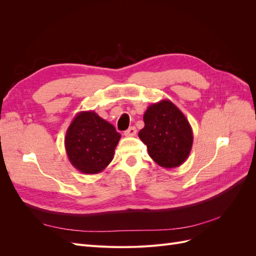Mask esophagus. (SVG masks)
<instances>
[{
  "mask_svg": "<svg viewBox=\"0 0 256 256\" xmlns=\"http://www.w3.org/2000/svg\"><path fill=\"white\" fill-rule=\"evenodd\" d=\"M136 127H129L125 132H124V134H125L126 136H136Z\"/></svg>",
  "mask_w": 256,
  "mask_h": 256,
  "instance_id": "obj_1",
  "label": "esophagus"
}]
</instances>
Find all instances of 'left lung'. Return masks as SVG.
I'll list each match as a JSON object with an SVG mask.
<instances>
[{"label":"left lung","instance_id":"left-lung-1","mask_svg":"<svg viewBox=\"0 0 256 256\" xmlns=\"http://www.w3.org/2000/svg\"><path fill=\"white\" fill-rule=\"evenodd\" d=\"M145 126L138 138L150 158L162 168L182 166L189 157L193 132L184 113L168 99L150 104L143 116Z\"/></svg>","mask_w":256,"mask_h":256}]
</instances>
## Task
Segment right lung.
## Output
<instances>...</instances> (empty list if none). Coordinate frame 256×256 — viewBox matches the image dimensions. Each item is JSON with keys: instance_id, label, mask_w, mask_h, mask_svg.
Here are the masks:
<instances>
[{"instance_id": "1", "label": "right lung", "mask_w": 256, "mask_h": 256, "mask_svg": "<svg viewBox=\"0 0 256 256\" xmlns=\"http://www.w3.org/2000/svg\"><path fill=\"white\" fill-rule=\"evenodd\" d=\"M120 136L112 124L96 112H79L66 131L68 159L83 174L102 172L113 160Z\"/></svg>"}]
</instances>
